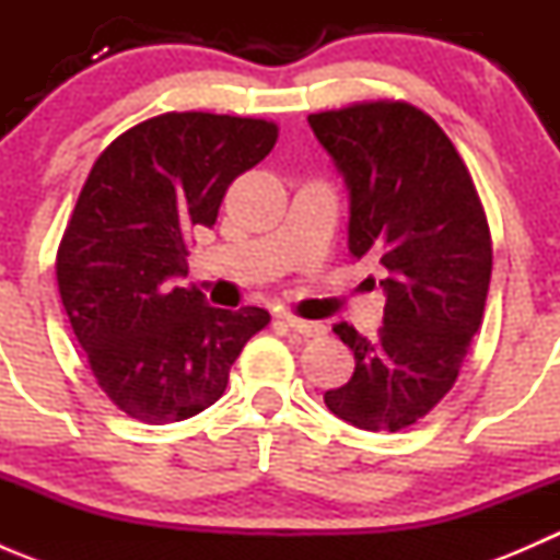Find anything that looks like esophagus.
Here are the masks:
<instances>
[{
  "mask_svg": "<svg viewBox=\"0 0 560 560\" xmlns=\"http://www.w3.org/2000/svg\"><path fill=\"white\" fill-rule=\"evenodd\" d=\"M281 319H284V325L290 327L292 332H298V336H303V338L325 336V325H319V322L298 319V316H290V314H284V316H281Z\"/></svg>",
  "mask_w": 560,
  "mask_h": 560,
  "instance_id": "obj_1",
  "label": "esophagus"
}]
</instances>
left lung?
<instances>
[{
	"mask_svg": "<svg viewBox=\"0 0 560 560\" xmlns=\"http://www.w3.org/2000/svg\"><path fill=\"white\" fill-rule=\"evenodd\" d=\"M349 189V252L385 265L374 341L338 322L354 352L325 404L360 431H404L450 393L482 325L493 270L488 217L453 140L420 107L365 100L308 116Z\"/></svg>",
	"mask_w": 560,
	"mask_h": 560,
	"instance_id": "1",
	"label": "left lung"
}]
</instances>
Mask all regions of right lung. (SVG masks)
<instances>
[{"mask_svg": "<svg viewBox=\"0 0 560 560\" xmlns=\"http://www.w3.org/2000/svg\"><path fill=\"white\" fill-rule=\"evenodd\" d=\"M276 138L265 118L162 113L94 162L56 252V281L94 380L124 415L149 425L200 415L270 322L265 308H213L178 284L189 233L213 228L228 186Z\"/></svg>", "mask_w": 560, "mask_h": 560, "instance_id": "obj_1", "label": "right lung"}]
</instances>
